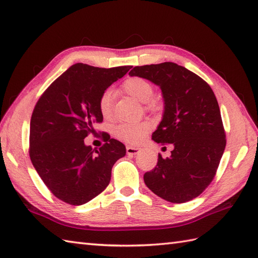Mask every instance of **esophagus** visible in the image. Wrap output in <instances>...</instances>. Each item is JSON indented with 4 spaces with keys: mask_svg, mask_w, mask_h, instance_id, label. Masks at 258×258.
Segmentation results:
<instances>
[{
    "mask_svg": "<svg viewBox=\"0 0 258 258\" xmlns=\"http://www.w3.org/2000/svg\"><path fill=\"white\" fill-rule=\"evenodd\" d=\"M140 152H141V150L138 149V147H133V146L126 147V153H127V155H130V156H134L136 154H139Z\"/></svg>",
    "mask_w": 258,
    "mask_h": 258,
    "instance_id": "34e87169",
    "label": "esophagus"
}]
</instances>
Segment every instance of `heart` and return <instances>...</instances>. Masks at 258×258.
I'll return each instance as SVG.
<instances>
[{
	"mask_svg": "<svg viewBox=\"0 0 258 258\" xmlns=\"http://www.w3.org/2000/svg\"><path fill=\"white\" fill-rule=\"evenodd\" d=\"M123 90L130 96L135 98L141 103H146V108L157 109L160 107V102L151 100L154 94V87L151 82L143 78H131L126 80L123 84ZM98 109L104 118L109 119L113 116V93L105 91L98 98ZM151 130L149 122L136 123H122L117 125L114 130V134L120 141L130 144H139L145 139Z\"/></svg>",
	"mask_w": 258,
	"mask_h": 258,
	"instance_id": "1",
	"label": "heart"
}]
</instances>
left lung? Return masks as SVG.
I'll use <instances>...</instances> for the list:
<instances>
[{
  "label": "left lung",
  "mask_w": 258,
  "mask_h": 258,
  "mask_svg": "<svg viewBox=\"0 0 258 258\" xmlns=\"http://www.w3.org/2000/svg\"><path fill=\"white\" fill-rule=\"evenodd\" d=\"M128 74L160 86L164 113L152 139L174 146L171 156L164 160L158 154L156 167L144 174L146 186L176 204L195 199L215 176L226 146L215 94L199 75L176 63L135 67Z\"/></svg>",
  "instance_id": "left-lung-1"
}]
</instances>
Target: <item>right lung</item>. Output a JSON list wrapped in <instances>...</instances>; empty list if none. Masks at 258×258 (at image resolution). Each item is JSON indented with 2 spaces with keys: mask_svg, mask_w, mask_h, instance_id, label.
<instances>
[{
  "mask_svg": "<svg viewBox=\"0 0 258 258\" xmlns=\"http://www.w3.org/2000/svg\"><path fill=\"white\" fill-rule=\"evenodd\" d=\"M132 67L102 69L78 63L43 93L30 123V157L43 182L57 199L83 205L107 187L112 167L125 156L119 141L92 149L84 143L103 116L98 98Z\"/></svg>",
  "mask_w": 258,
  "mask_h": 258,
  "instance_id": "add662e5",
  "label": "right lung"
}]
</instances>
